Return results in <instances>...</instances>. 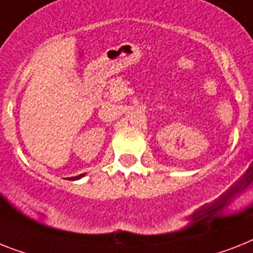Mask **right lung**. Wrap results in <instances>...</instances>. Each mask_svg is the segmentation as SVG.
Listing matches in <instances>:
<instances>
[{
	"label": "right lung",
	"instance_id": "right-lung-1",
	"mask_svg": "<svg viewBox=\"0 0 253 253\" xmlns=\"http://www.w3.org/2000/svg\"><path fill=\"white\" fill-rule=\"evenodd\" d=\"M85 176V173H83V174H80V176H76V177H70V179H72V181H75V179H80L83 178V177Z\"/></svg>",
	"mask_w": 253,
	"mask_h": 253
}]
</instances>
